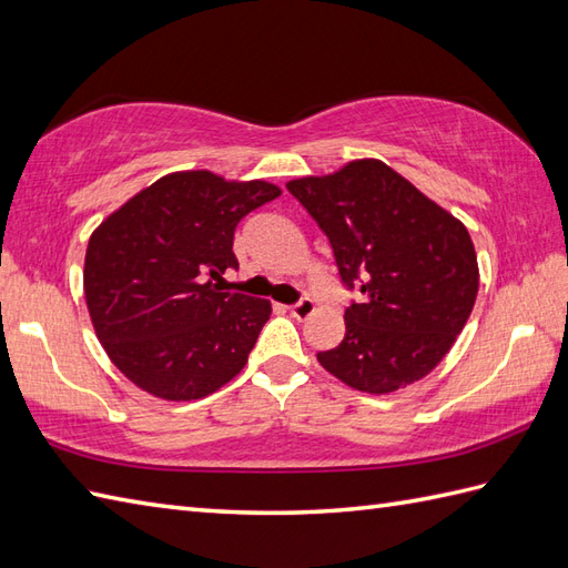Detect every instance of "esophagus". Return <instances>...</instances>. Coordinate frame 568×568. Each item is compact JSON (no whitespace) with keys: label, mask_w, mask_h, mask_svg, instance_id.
Listing matches in <instances>:
<instances>
[{"label":"esophagus","mask_w":568,"mask_h":568,"mask_svg":"<svg viewBox=\"0 0 568 568\" xmlns=\"http://www.w3.org/2000/svg\"><path fill=\"white\" fill-rule=\"evenodd\" d=\"M288 311H292V315L296 317V321H306V317H311L315 313V303L311 298H301Z\"/></svg>","instance_id":"34e87169"}]
</instances>
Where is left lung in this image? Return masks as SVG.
<instances>
[{"label":"left lung","instance_id":"8db88e82","mask_svg":"<svg viewBox=\"0 0 568 568\" xmlns=\"http://www.w3.org/2000/svg\"><path fill=\"white\" fill-rule=\"evenodd\" d=\"M329 239L342 282L362 286L344 339L317 362L349 388L388 395L428 376L473 313L479 267L460 219L378 159L286 183Z\"/></svg>","mask_w":568,"mask_h":568}]
</instances>
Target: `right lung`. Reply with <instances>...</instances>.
Wrapping results in <instances>:
<instances>
[{"mask_svg": "<svg viewBox=\"0 0 568 568\" xmlns=\"http://www.w3.org/2000/svg\"><path fill=\"white\" fill-rule=\"evenodd\" d=\"M280 195L267 180L178 171L136 192L91 233V323L110 362L136 388L185 403L243 371L272 303L221 292V282L239 267V221Z\"/></svg>", "mask_w": 568, "mask_h": 568, "instance_id": "right-lung-1", "label": "right lung"}]
</instances>
